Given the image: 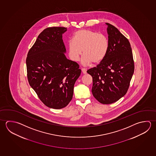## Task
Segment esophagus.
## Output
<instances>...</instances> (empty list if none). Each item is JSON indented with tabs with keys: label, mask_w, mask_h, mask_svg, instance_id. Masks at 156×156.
I'll return each instance as SVG.
<instances>
[{
	"label": "esophagus",
	"mask_w": 156,
	"mask_h": 156,
	"mask_svg": "<svg viewBox=\"0 0 156 156\" xmlns=\"http://www.w3.org/2000/svg\"><path fill=\"white\" fill-rule=\"evenodd\" d=\"M81 69H82V72L83 73V74H86V73H87V69L82 68Z\"/></svg>",
	"instance_id": "esophagus-1"
}]
</instances>
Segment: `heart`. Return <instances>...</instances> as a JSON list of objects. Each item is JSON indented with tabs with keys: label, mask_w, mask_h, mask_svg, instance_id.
Instances as JSON below:
<instances>
[{
	"label": "heart",
	"mask_w": 156,
	"mask_h": 156,
	"mask_svg": "<svg viewBox=\"0 0 156 156\" xmlns=\"http://www.w3.org/2000/svg\"><path fill=\"white\" fill-rule=\"evenodd\" d=\"M108 47V41L105 35L88 30L76 32L73 41L67 44L70 58L74 61L79 60L83 52L82 61L84 65L101 62L105 58Z\"/></svg>",
	"instance_id": "obj_1"
}]
</instances>
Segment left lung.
I'll use <instances>...</instances> for the list:
<instances>
[{
	"instance_id": "1",
	"label": "left lung",
	"mask_w": 156,
	"mask_h": 156,
	"mask_svg": "<svg viewBox=\"0 0 156 156\" xmlns=\"http://www.w3.org/2000/svg\"><path fill=\"white\" fill-rule=\"evenodd\" d=\"M105 24L108 51L100 64L87 73L93 77L91 91L94 98L101 104H111L126 95L134 73V63L128 39L113 25Z\"/></svg>"
}]
</instances>
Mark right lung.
<instances>
[{"label":"right lung","instance_id":"add662e5","mask_svg":"<svg viewBox=\"0 0 156 156\" xmlns=\"http://www.w3.org/2000/svg\"><path fill=\"white\" fill-rule=\"evenodd\" d=\"M67 28H47L39 35L26 58L30 87L44 105L61 109L71 101L81 70L66 58L62 34Z\"/></svg>","mask_w":156,"mask_h":156}]
</instances>
